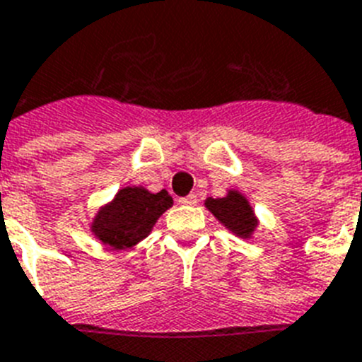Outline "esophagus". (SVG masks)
I'll use <instances>...</instances> for the list:
<instances>
[{
    "instance_id": "1",
    "label": "esophagus",
    "mask_w": 362,
    "mask_h": 362,
    "mask_svg": "<svg viewBox=\"0 0 362 362\" xmlns=\"http://www.w3.org/2000/svg\"><path fill=\"white\" fill-rule=\"evenodd\" d=\"M196 202H198L196 194H188V196H185V198H179V203H183V205H194Z\"/></svg>"
}]
</instances>
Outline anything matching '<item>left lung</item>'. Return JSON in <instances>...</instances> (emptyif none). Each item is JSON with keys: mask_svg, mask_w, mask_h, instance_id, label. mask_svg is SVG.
Segmentation results:
<instances>
[{"mask_svg": "<svg viewBox=\"0 0 362 362\" xmlns=\"http://www.w3.org/2000/svg\"><path fill=\"white\" fill-rule=\"evenodd\" d=\"M205 207L238 237L247 238L257 226L255 214L250 203L237 190H231L226 198H209L205 202Z\"/></svg>", "mask_w": 362, "mask_h": 362, "instance_id": "obj_1", "label": "left lung"}]
</instances>
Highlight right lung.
I'll return each instance as SVG.
<instances>
[{
	"label": "right lung",
	"instance_id": "add662e5",
	"mask_svg": "<svg viewBox=\"0 0 362 362\" xmlns=\"http://www.w3.org/2000/svg\"><path fill=\"white\" fill-rule=\"evenodd\" d=\"M172 203L174 199L166 190L151 194L142 187L122 188L116 198L98 213L92 233L115 250L131 247L148 237L155 222L172 207Z\"/></svg>",
	"mask_w": 362,
	"mask_h": 362
}]
</instances>
